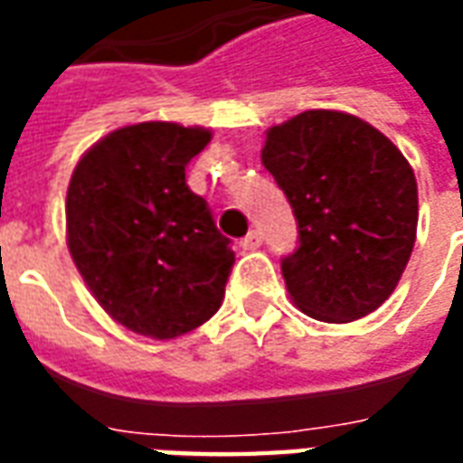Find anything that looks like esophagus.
Returning <instances> with one entry per match:
<instances>
[{
    "instance_id": "1",
    "label": "esophagus",
    "mask_w": 463,
    "mask_h": 463,
    "mask_svg": "<svg viewBox=\"0 0 463 463\" xmlns=\"http://www.w3.org/2000/svg\"><path fill=\"white\" fill-rule=\"evenodd\" d=\"M260 245H262V232L260 231H250L241 241L242 250H258Z\"/></svg>"
}]
</instances>
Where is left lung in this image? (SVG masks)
Instances as JSON below:
<instances>
[{"instance_id":"obj_1","label":"left lung","mask_w":463,"mask_h":463,"mask_svg":"<svg viewBox=\"0 0 463 463\" xmlns=\"http://www.w3.org/2000/svg\"><path fill=\"white\" fill-rule=\"evenodd\" d=\"M260 158L298 221L282 258L292 302L322 322L377 310L417 241V178L402 151L357 116L315 109L272 126Z\"/></svg>"}]
</instances>
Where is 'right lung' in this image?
<instances>
[{"mask_svg":"<svg viewBox=\"0 0 463 463\" xmlns=\"http://www.w3.org/2000/svg\"><path fill=\"white\" fill-rule=\"evenodd\" d=\"M208 128L123 126L76 163L66 242L86 288L126 330L173 340L218 312L235 262L231 241L188 188L185 165Z\"/></svg>","mask_w":463,"mask_h":463,"instance_id":"right-lung-1","label":"right lung"}]
</instances>
